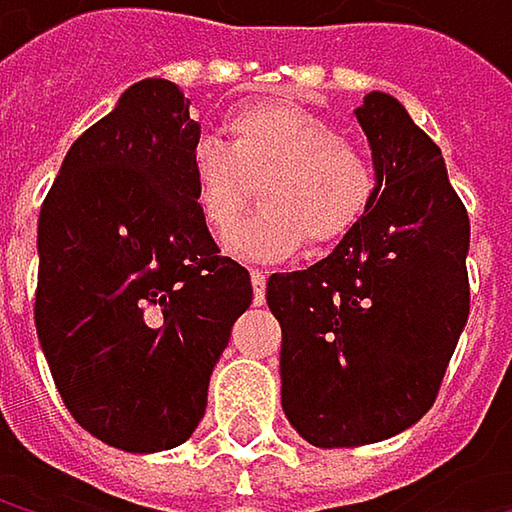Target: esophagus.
<instances>
[{
	"label": "esophagus",
	"mask_w": 512,
	"mask_h": 512,
	"mask_svg": "<svg viewBox=\"0 0 512 512\" xmlns=\"http://www.w3.org/2000/svg\"><path fill=\"white\" fill-rule=\"evenodd\" d=\"M252 287H255V305L266 299V272L263 269H252Z\"/></svg>",
	"instance_id": "1"
}]
</instances>
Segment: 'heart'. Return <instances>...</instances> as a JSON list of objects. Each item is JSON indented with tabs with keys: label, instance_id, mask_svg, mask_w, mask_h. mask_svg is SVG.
Instances as JSON below:
<instances>
[{
	"label": "heart",
	"instance_id": "b5f03b06",
	"mask_svg": "<svg viewBox=\"0 0 512 512\" xmlns=\"http://www.w3.org/2000/svg\"><path fill=\"white\" fill-rule=\"evenodd\" d=\"M228 145L198 139L189 151L192 198L210 234H228L260 183L263 210L240 225L228 249L246 260L293 255L302 240L329 249L344 240L376 195V165L338 139L320 115L263 100L225 118Z\"/></svg>",
	"mask_w": 512,
	"mask_h": 512
}]
</instances>
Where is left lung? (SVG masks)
<instances>
[{"instance_id": "8db88e82", "label": "left lung", "mask_w": 512, "mask_h": 512, "mask_svg": "<svg viewBox=\"0 0 512 512\" xmlns=\"http://www.w3.org/2000/svg\"><path fill=\"white\" fill-rule=\"evenodd\" d=\"M356 118L376 165L370 210L323 260L266 281L281 406L317 448L373 445L421 421L468 320L471 228L439 145L382 91Z\"/></svg>"}]
</instances>
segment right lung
I'll return each mask as SVG.
<instances>
[{"instance_id":"right-lung-1","label":"right lung","mask_w":512,"mask_h":512,"mask_svg":"<svg viewBox=\"0 0 512 512\" xmlns=\"http://www.w3.org/2000/svg\"><path fill=\"white\" fill-rule=\"evenodd\" d=\"M201 127L168 79L130 85L64 156L38 219L35 326L55 388L100 442L154 454L204 418L249 269L198 216Z\"/></svg>"}]
</instances>
